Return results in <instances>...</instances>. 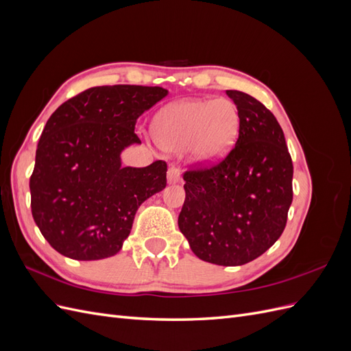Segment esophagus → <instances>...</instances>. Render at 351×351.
Returning a JSON list of instances; mask_svg holds the SVG:
<instances>
[{
    "mask_svg": "<svg viewBox=\"0 0 351 351\" xmlns=\"http://www.w3.org/2000/svg\"><path fill=\"white\" fill-rule=\"evenodd\" d=\"M180 180V169L177 167H169L168 168V183L174 184Z\"/></svg>",
    "mask_w": 351,
    "mask_h": 351,
    "instance_id": "1",
    "label": "esophagus"
}]
</instances>
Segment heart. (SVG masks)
I'll return each mask as SVG.
<instances>
[{"label": "heart", "instance_id": "1", "mask_svg": "<svg viewBox=\"0 0 351 351\" xmlns=\"http://www.w3.org/2000/svg\"><path fill=\"white\" fill-rule=\"evenodd\" d=\"M239 124V110L230 99L180 101L155 115L152 133L162 149L177 152L187 147L195 162L206 165L228 154Z\"/></svg>", "mask_w": 351, "mask_h": 351}]
</instances>
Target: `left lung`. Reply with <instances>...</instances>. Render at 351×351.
I'll use <instances>...</instances> for the list:
<instances>
[{"mask_svg": "<svg viewBox=\"0 0 351 351\" xmlns=\"http://www.w3.org/2000/svg\"><path fill=\"white\" fill-rule=\"evenodd\" d=\"M240 117L239 139L217 165L184 173L178 228L202 261L239 267L280 239L293 202V162L274 114L227 90Z\"/></svg>", "mask_w": 351, "mask_h": 351, "instance_id": "8db88e82", "label": "left lung"}]
</instances>
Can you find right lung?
<instances>
[{
    "label": "right lung",
    "instance_id": "obj_1",
    "mask_svg": "<svg viewBox=\"0 0 351 351\" xmlns=\"http://www.w3.org/2000/svg\"><path fill=\"white\" fill-rule=\"evenodd\" d=\"M168 95L159 86L114 84L84 90L47 121L30 177L32 215L58 253L76 261L114 256L129 237L136 210L167 186V164L123 167L139 145V117Z\"/></svg>",
    "mask_w": 351,
    "mask_h": 351
}]
</instances>
